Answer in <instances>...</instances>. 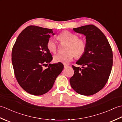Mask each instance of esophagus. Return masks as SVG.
Masks as SVG:
<instances>
[{
    "mask_svg": "<svg viewBox=\"0 0 122 122\" xmlns=\"http://www.w3.org/2000/svg\"><path fill=\"white\" fill-rule=\"evenodd\" d=\"M68 66L67 65V64H64V68H66V67H68Z\"/></svg>",
    "mask_w": 122,
    "mask_h": 122,
    "instance_id": "34e87169",
    "label": "esophagus"
}]
</instances>
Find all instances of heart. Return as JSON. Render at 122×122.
<instances>
[{"mask_svg": "<svg viewBox=\"0 0 122 122\" xmlns=\"http://www.w3.org/2000/svg\"><path fill=\"white\" fill-rule=\"evenodd\" d=\"M61 43H67L65 53H58L53 57L56 63H68L74 58H80L85 53L86 49V41L79 39L78 36L68 31H64L58 36ZM46 48L52 53H56L58 48L56 41L52 37L50 38L46 42Z\"/></svg>", "mask_w": 122, "mask_h": 122, "instance_id": "b5f03b06", "label": "heart"}]
</instances>
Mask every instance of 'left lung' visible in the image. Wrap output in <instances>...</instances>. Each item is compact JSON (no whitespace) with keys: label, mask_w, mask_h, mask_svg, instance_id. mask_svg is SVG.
<instances>
[{"label":"left lung","mask_w":122,"mask_h":122,"mask_svg":"<svg viewBox=\"0 0 122 122\" xmlns=\"http://www.w3.org/2000/svg\"><path fill=\"white\" fill-rule=\"evenodd\" d=\"M85 36L86 49L76 61L82 68L72 66L74 73L70 79L72 89L85 96L97 93L107 83L113 66V53L107 37L92 25L73 28Z\"/></svg>","instance_id":"obj_1"}]
</instances>
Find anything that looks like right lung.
Wrapping results in <instances>:
<instances>
[{"label": "right lung", "instance_id": "1", "mask_svg": "<svg viewBox=\"0 0 122 122\" xmlns=\"http://www.w3.org/2000/svg\"><path fill=\"white\" fill-rule=\"evenodd\" d=\"M52 29L35 25L25 28L13 46L12 63L15 76L23 89L29 94L41 95L50 90L62 71L61 63L50 64L52 56L46 48ZM48 63L46 69L43 66Z\"/></svg>", "mask_w": 122, "mask_h": 122}]
</instances>
